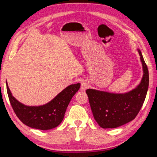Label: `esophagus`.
<instances>
[{
  "label": "esophagus",
  "mask_w": 157,
  "mask_h": 157,
  "mask_svg": "<svg viewBox=\"0 0 157 157\" xmlns=\"http://www.w3.org/2000/svg\"><path fill=\"white\" fill-rule=\"evenodd\" d=\"M89 87V84L87 83V82L86 81H82L81 82V90L82 91H85L86 89Z\"/></svg>",
  "instance_id": "obj_1"
}]
</instances>
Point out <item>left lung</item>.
I'll list each match as a JSON object with an SVG mask.
<instances>
[{
    "mask_svg": "<svg viewBox=\"0 0 157 157\" xmlns=\"http://www.w3.org/2000/svg\"><path fill=\"white\" fill-rule=\"evenodd\" d=\"M143 75L135 89L124 94L86 89L94 117L103 128H113L132 121L143 106L149 86V72L140 50L138 49Z\"/></svg>",
    "mask_w": 157,
    "mask_h": 157,
    "instance_id": "1",
    "label": "left lung"
}]
</instances>
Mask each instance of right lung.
Masks as SVG:
<instances>
[{"instance_id": "right-lung-1", "label": "right lung", "mask_w": 157, "mask_h": 157, "mask_svg": "<svg viewBox=\"0 0 157 157\" xmlns=\"http://www.w3.org/2000/svg\"><path fill=\"white\" fill-rule=\"evenodd\" d=\"M7 91L13 110L22 123L39 130H49L63 121L70 101L80 87V84H71L61 91L51 101L43 105L29 106L20 103L12 96L6 82Z\"/></svg>"}]
</instances>
